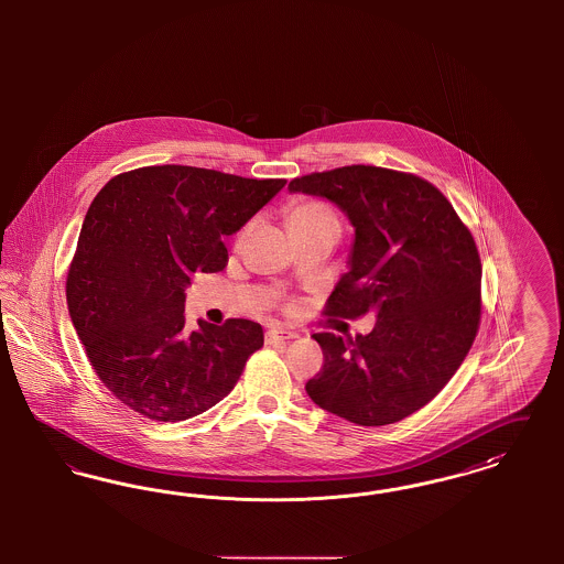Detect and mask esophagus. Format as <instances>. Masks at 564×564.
I'll return each instance as SVG.
<instances>
[{"label":"esophagus","instance_id":"esophagus-1","mask_svg":"<svg viewBox=\"0 0 564 564\" xmlns=\"http://www.w3.org/2000/svg\"><path fill=\"white\" fill-rule=\"evenodd\" d=\"M294 338H297V334L285 329V327H270L267 332V345H283V343L294 340Z\"/></svg>","mask_w":564,"mask_h":564}]
</instances>
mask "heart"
<instances>
[{
  "label": "heart",
  "mask_w": 564,
  "mask_h": 564,
  "mask_svg": "<svg viewBox=\"0 0 564 564\" xmlns=\"http://www.w3.org/2000/svg\"><path fill=\"white\" fill-rule=\"evenodd\" d=\"M288 226L290 230L317 228V226H329L340 230V217L334 212V207L327 205L322 198H304L290 207Z\"/></svg>",
  "instance_id": "heart-1"
}]
</instances>
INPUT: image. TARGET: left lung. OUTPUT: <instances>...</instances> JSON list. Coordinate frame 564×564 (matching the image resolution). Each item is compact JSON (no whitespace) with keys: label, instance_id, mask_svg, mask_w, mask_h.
<instances>
[{"label":"left lung","instance_id":"1","mask_svg":"<svg viewBox=\"0 0 564 564\" xmlns=\"http://www.w3.org/2000/svg\"><path fill=\"white\" fill-rule=\"evenodd\" d=\"M336 203L355 226L350 270L329 319L375 313L366 336L313 334L323 368L306 393L355 425L398 423L430 403L471 349L482 317V262L451 200L427 180L350 164L290 182Z\"/></svg>","mask_w":564,"mask_h":564}]
</instances>
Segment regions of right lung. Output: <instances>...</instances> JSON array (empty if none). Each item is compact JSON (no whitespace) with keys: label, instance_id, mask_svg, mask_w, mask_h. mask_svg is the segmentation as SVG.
Instances as JSON below:
<instances>
[{"label":"right lung","instance_id":"obj_1","mask_svg":"<svg viewBox=\"0 0 564 564\" xmlns=\"http://www.w3.org/2000/svg\"><path fill=\"white\" fill-rule=\"evenodd\" d=\"M285 186L184 164L111 177L88 207L67 270V308L86 357L116 400L177 423L221 402L264 345L260 323L186 329L192 272L228 264L235 235Z\"/></svg>","mask_w":564,"mask_h":564}]
</instances>
